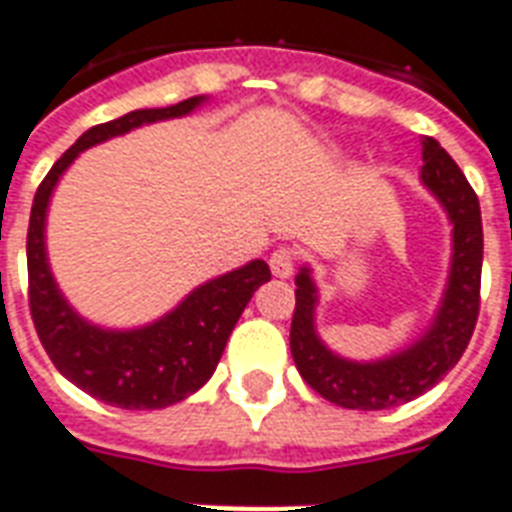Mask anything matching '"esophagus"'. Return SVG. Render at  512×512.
Wrapping results in <instances>:
<instances>
[{
  "instance_id": "esophagus-1",
  "label": "esophagus",
  "mask_w": 512,
  "mask_h": 512,
  "mask_svg": "<svg viewBox=\"0 0 512 512\" xmlns=\"http://www.w3.org/2000/svg\"><path fill=\"white\" fill-rule=\"evenodd\" d=\"M268 266H271V274L279 276V279H287L295 271V252L290 246H279V249H274Z\"/></svg>"
}]
</instances>
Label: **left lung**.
Wrapping results in <instances>:
<instances>
[{
  "instance_id": "obj_1",
  "label": "left lung",
  "mask_w": 512,
  "mask_h": 512,
  "mask_svg": "<svg viewBox=\"0 0 512 512\" xmlns=\"http://www.w3.org/2000/svg\"><path fill=\"white\" fill-rule=\"evenodd\" d=\"M420 181L448 211L453 225V260L442 306L418 342L391 358L372 363L347 361L320 342L314 331L317 287L309 268L295 276V312L290 352L309 388L347 410H388L431 391L467 350L480 312L483 222L475 189L434 138H423Z\"/></svg>"
}]
</instances>
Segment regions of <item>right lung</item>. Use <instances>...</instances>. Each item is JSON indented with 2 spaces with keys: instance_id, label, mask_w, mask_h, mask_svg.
I'll list each match as a JSON object with an SVG mask.
<instances>
[{
  "instance_id": "1",
  "label": "right lung",
  "mask_w": 512,
  "mask_h": 512,
  "mask_svg": "<svg viewBox=\"0 0 512 512\" xmlns=\"http://www.w3.org/2000/svg\"><path fill=\"white\" fill-rule=\"evenodd\" d=\"M206 97H189L168 108H143L119 119L97 124L75 140L48 170L37 187L26 233L29 266V309L54 366L94 399L121 410H162L200 391L217 369L227 336L249 304L257 287L271 279L266 260H252L244 268L195 287L173 312L157 323L108 331L92 325L64 301L45 255V214L56 181L89 146L116 138L151 121L187 116Z\"/></svg>"
}]
</instances>
